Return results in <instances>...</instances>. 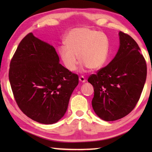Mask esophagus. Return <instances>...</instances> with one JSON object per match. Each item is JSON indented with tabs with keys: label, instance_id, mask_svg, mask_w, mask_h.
Listing matches in <instances>:
<instances>
[{
	"label": "esophagus",
	"instance_id": "esophagus-1",
	"mask_svg": "<svg viewBox=\"0 0 152 152\" xmlns=\"http://www.w3.org/2000/svg\"><path fill=\"white\" fill-rule=\"evenodd\" d=\"M79 80L81 82H86V78H84L83 76H81L79 77Z\"/></svg>",
	"mask_w": 152,
	"mask_h": 152
}]
</instances>
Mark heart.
<instances>
[{"label": "heart", "mask_w": 152, "mask_h": 152, "mask_svg": "<svg viewBox=\"0 0 152 152\" xmlns=\"http://www.w3.org/2000/svg\"><path fill=\"white\" fill-rule=\"evenodd\" d=\"M59 53L69 71L76 70L81 63L91 70L102 68L109 57V39L104 33L88 27H78L66 35ZM79 59H78V57Z\"/></svg>", "instance_id": "1"}]
</instances>
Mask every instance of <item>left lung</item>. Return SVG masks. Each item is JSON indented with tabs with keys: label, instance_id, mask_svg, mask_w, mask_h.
<instances>
[{
	"label": "left lung",
	"instance_id": "8db88e82",
	"mask_svg": "<svg viewBox=\"0 0 152 152\" xmlns=\"http://www.w3.org/2000/svg\"><path fill=\"white\" fill-rule=\"evenodd\" d=\"M119 34L120 47L116 56L88 78L94 92L92 108L106 121L120 119L132 111L147 76L146 61L137 43L127 33Z\"/></svg>",
	"mask_w": 152,
	"mask_h": 152
}]
</instances>
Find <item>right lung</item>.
<instances>
[{
  "label": "right lung",
  "instance_id": "add662e5",
  "mask_svg": "<svg viewBox=\"0 0 152 152\" xmlns=\"http://www.w3.org/2000/svg\"><path fill=\"white\" fill-rule=\"evenodd\" d=\"M55 48L29 33L10 63L9 78L20 110L30 119L53 124L62 117L78 76L59 63Z\"/></svg>",
  "mask_w": 152,
  "mask_h": 152
}]
</instances>
